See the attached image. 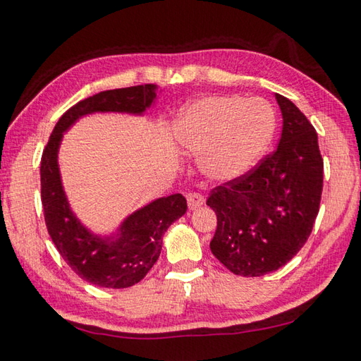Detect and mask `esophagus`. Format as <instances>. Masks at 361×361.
<instances>
[{
  "label": "esophagus",
  "mask_w": 361,
  "mask_h": 361,
  "mask_svg": "<svg viewBox=\"0 0 361 361\" xmlns=\"http://www.w3.org/2000/svg\"><path fill=\"white\" fill-rule=\"evenodd\" d=\"M186 200H188V208L189 209H195V208H199V207L203 205V203H205V199H203V195L199 194V192L188 194Z\"/></svg>",
  "instance_id": "34e87169"
}]
</instances>
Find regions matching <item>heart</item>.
<instances>
[{"instance_id": "1", "label": "heart", "mask_w": 361, "mask_h": 361, "mask_svg": "<svg viewBox=\"0 0 361 361\" xmlns=\"http://www.w3.org/2000/svg\"><path fill=\"white\" fill-rule=\"evenodd\" d=\"M276 114L267 101L241 96H208L181 110L175 135L199 158L208 178L228 183L247 175L270 148Z\"/></svg>"}]
</instances>
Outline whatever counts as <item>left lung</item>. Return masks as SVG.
I'll list each match as a JSON object with an SVG mask.
<instances>
[{
	"mask_svg": "<svg viewBox=\"0 0 361 361\" xmlns=\"http://www.w3.org/2000/svg\"><path fill=\"white\" fill-rule=\"evenodd\" d=\"M283 114L276 152L247 175L214 188L207 205L218 216L209 249L238 276L284 267L310 238L324 185L317 133L295 104L274 94Z\"/></svg>",
	"mask_w": 361,
	"mask_h": 361,
	"instance_id": "left-lung-1",
	"label": "left lung"
}]
</instances>
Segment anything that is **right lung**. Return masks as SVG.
Masks as SVG:
<instances>
[{
	"label": "right lung",
	"instance_id": "right-lung-1",
	"mask_svg": "<svg viewBox=\"0 0 361 361\" xmlns=\"http://www.w3.org/2000/svg\"><path fill=\"white\" fill-rule=\"evenodd\" d=\"M159 93L158 85H139L80 101L58 120L42 153L41 197L49 235L66 264L90 284L126 289L145 278L159 259L164 233L186 213L188 205L181 194L159 197L126 216L114 232H93L77 218L64 191L58 164L63 135L87 115H145Z\"/></svg>",
	"mask_w": 361,
	"mask_h": 361
}]
</instances>
